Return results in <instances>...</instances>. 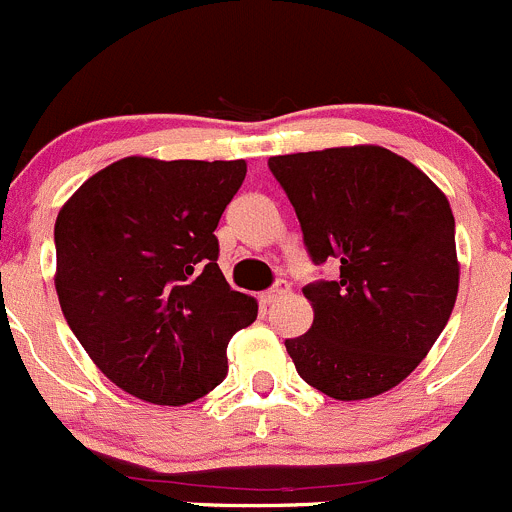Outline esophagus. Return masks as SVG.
Masks as SVG:
<instances>
[{
    "mask_svg": "<svg viewBox=\"0 0 512 512\" xmlns=\"http://www.w3.org/2000/svg\"><path fill=\"white\" fill-rule=\"evenodd\" d=\"M288 291H291V286H288L286 281H276L271 288H268V291L261 293V301L263 303H273V301H278L281 296H286Z\"/></svg>",
    "mask_w": 512,
    "mask_h": 512,
    "instance_id": "1",
    "label": "esophagus"
}]
</instances>
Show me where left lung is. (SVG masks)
Returning <instances> with one entry per match:
<instances>
[{
  "label": "left lung",
  "instance_id": "8db88e82",
  "mask_svg": "<svg viewBox=\"0 0 512 512\" xmlns=\"http://www.w3.org/2000/svg\"><path fill=\"white\" fill-rule=\"evenodd\" d=\"M268 169L311 261L338 268L303 286L313 326L286 338L298 376L336 401L391 391L428 356L458 296L448 199L383 146L271 156Z\"/></svg>",
  "mask_w": 512,
  "mask_h": 512
}]
</instances>
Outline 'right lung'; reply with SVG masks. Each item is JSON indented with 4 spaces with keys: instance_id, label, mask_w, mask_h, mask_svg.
Here are the masks:
<instances>
[{
    "instance_id": "right-lung-1",
    "label": "right lung",
    "mask_w": 512,
    "mask_h": 512,
    "mask_svg": "<svg viewBox=\"0 0 512 512\" xmlns=\"http://www.w3.org/2000/svg\"><path fill=\"white\" fill-rule=\"evenodd\" d=\"M246 161L126 156L79 186L54 224L64 318L111 383L184 406L226 378L231 336L256 321L219 268L221 214Z\"/></svg>"
}]
</instances>
